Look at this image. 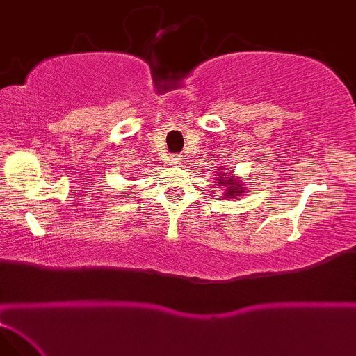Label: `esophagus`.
Masks as SVG:
<instances>
[{
  "instance_id": "obj_1",
  "label": "esophagus",
  "mask_w": 356,
  "mask_h": 356,
  "mask_svg": "<svg viewBox=\"0 0 356 356\" xmlns=\"http://www.w3.org/2000/svg\"><path fill=\"white\" fill-rule=\"evenodd\" d=\"M171 163H172V165L180 163V157H179V156H171Z\"/></svg>"
}]
</instances>
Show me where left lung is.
<instances>
[{
  "label": "left lung",
  "instance_id": "obj_1",
  "mask_svg": "<svg viewBox=\"0 0 356 356\" xmlns=\"http://www.w3.org/2000/svg\"><path fill=\"white\" fill-rule=\"evenodd\" d=\"M223 170V168H220ZM223 174H228L226 171H217L218 179H216V182L220 186H226L225 191V199H234L238 193H243V185H241L238 180L234 179V176H223Z\"/></svg>",
  "mask_w": 356,
  "mask_h": 356
}]
</instances>
